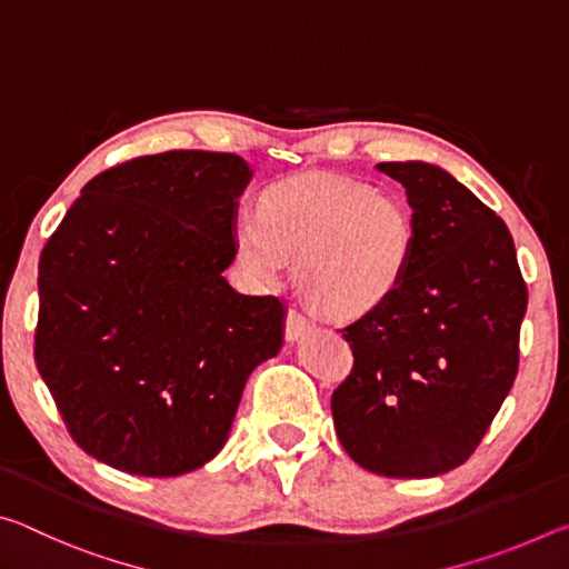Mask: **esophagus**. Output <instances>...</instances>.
Here are the masks:
<instances>
[{
    "mask_svg": "<svg viewBox=\"0 0 569 569\" xmlns=\"http://www.w3.org/2000/svg\"><path fill=\"white\" fill-rule=\"evenodd\" d=\"M313 329H316V323L308 319V316L296 311V308L288 311V316H286V339L288 341H301L303 336H308Z\"/></svg>",
    "mask_w": 569,
    "mask_h": 569,
    "instance_id": "esophagus-1",
    "label": "esophagus"
}]
</instances>
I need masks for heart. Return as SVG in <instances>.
Returning <instances> with one entry per match:
<instances>
[{
    "instance_id": "obj_1",
    "label": "heart",
    "mask_w": 569,
    "mask_h": 569,
    "mask_svg": "<svg viewBox=\"0 0 569 569\" xmlns=\"http://www.w3.org/2000/svg\"><path fill=\"white\" fill-rule=\"evenodd\" d=\"M419 248L409 200L361 180L298 176L261 192L258 216L233 223L236 263L250 283H296L331 319L381 311L407 283Z\"/></svg>"
}]
</instances>
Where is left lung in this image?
<instances>
[{
  "mask_svg": "<svg viewBox=\"0 0 569 569\" xmlns=\"http://www.w3.org/2000/svg\"><path fill=\"white\" fill-rule=\"evenodd\" d=\"M417 213L407 283L343 329L353 371L331 397L356 465L423 479L465 465L512 389L527 286L495 210L431 162H379Z\"/></svg>",
  "mask_w": 569,
  "mask_h": 569,
  "instance_id": "1",
  "label": "left lung"
}]
</instances>
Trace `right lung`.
Segmentation results:
<instances>
[{"instance_id":"add662e5","label":"right lung","mask_w":569,"mask_h":569,"mask_svg":"<svg viewBox=\"0 0 569 569\" xmlns=\"http://www.w3.org/2000/svg\"><path fill=\"white\" fill-rule=\"evenodd\" d=\"M240 156L172 150L92 178L40 256L34 359L72 439L138 477L228 441L246 381L281 351L286 306L238 293Z\"/></svg>"}]
</instances>
